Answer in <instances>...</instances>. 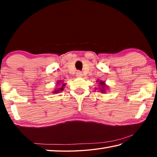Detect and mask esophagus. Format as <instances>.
Segmentation results:
<instances>
[{
	"label": "esophagus",
	"instance_id": "obj_1",
	"mask_svg": "<svg viewBox=\"0 0 157 157\" xmlns=\"http://www.w3.org/2000/svg\"><path fill=\"white\" fill-rule=\"evenodd\" d=\"M76 76L79 77V78H80V77L82 76V73L80 72V71H78V72L76 73Z\"/></svg>",
	"mask_w": 157,
	"mask_h": 157
}]
</instances>
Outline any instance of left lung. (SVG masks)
I'll return each mask as SVG.
<instances>
[{"mask_svg":"<svg viewBox=\"0 0 157 157\" xmlns=\"http://www.w3.org/2000/svg\"><path fill=\"white\" fill-rule=\"evenodd\" d=\"M100 84V86H101V88L100 89V91H102V93H105V89H106V86H107V85L105 84V82L103 81H100L99 83H98Z\"/></svg>","mask_w":157,"mask_h":157,"instance_id":"1","label":"left lung"}]
</instances>
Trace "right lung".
I'll return each mask as SVG.
<instances>
[{
	"mask_svg": "<svg viewBox=\"0 0 157 157\" xmlns=\"http://www.w3.org/2000/svg\"><path fill=\"white\" fill-rule=\"evenodd\" d=\"M61 81H59V82H57V83L59 84V82H60ZM64 86H65V84H62V86L60 87V88H59V89H57L56 90H55L54 91H52L53 93H55V94H57V93H59V92H60V91H62L63 90V88H64Z\"/></svg>",
	"mask_w": 157,
	"mask_h": 157,
	"instance_id": "1",
	"label": "right lung"
}]
</instances>
